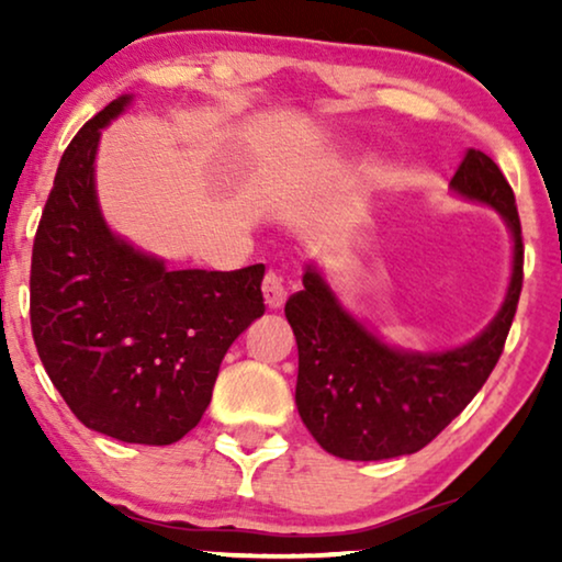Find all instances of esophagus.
I'll return each mask as SVG.
<instances>
[{"label": "esophagus", "mask_w": 562, "mask_h": 562, "mask_svg": "<svg viewBox=\"0 0 562 562\" xmlns=\"http://www.w3.org/2000/svg\"><path fill=\"white\" fill-rule=\"evenodd\" d=\"M286 286H283L281 276L276 271H268L263 276V296H266V304L271 306V310H279V306H283V302H286Z\"/></svg>", "instance_id": "34e87169"}]
</instances>
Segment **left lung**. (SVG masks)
Segmentation results:
<instances>
[{
  "label": "left lung",
  "mask_w": 562,
  "mask_h": 562,
  "mask_svg": "<svg viewBox=\"0 0 562 562\" xmlns=\"http://www.w3.org/2000/svg\"><path fill=\"white\" fill-rule=\"evenodd\" d=\"M450 187L496 206L514 235V273L496 319L473 342L448 352H398L358 325L317 271L289 296L296 335L299 417L327 452L345 460H386L417 452L471 404L504 352L517 314L525 245L514 191L486 153L468 148Z\"/></svg>",
  "instance_id": "1"
}]
</instances>
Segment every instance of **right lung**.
Returning <instances> with one entry per match:
<instances>
[{
    "mask_svg": "<svg viewBox=\"0 0 562 562\" xmlns=\"http://www.w3.org/2000/svg\"><path fill=\"white\" fill-rule=\"evenodd\" d=\"M125 104H106L60 158L33 243L30 327L76 419L122 442L171 445L199 425L227 348L266 312V268L168 271L106 229L94 153Z\"/></svg>",
    "mask_w": 562,
    "mask_h": 562,
    "instance_id": "add662e5",
    "label": "right lung"
}]
</instances>
